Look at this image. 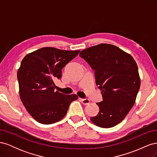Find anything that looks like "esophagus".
Here are the masks:
<instances>
[{
	"label": "esophagus",
	"instance_id": "1",
	"mask_svg": "<svg viewBox=\"0 0 157 157\" xmlns=\"http://www.w3.org/2000/svg\"><path fill=\"white\" fill-rule=\"evenodd\" d=\"M80 100L82 102V104H84V105H88V104H89L90 102V101L88 99H80Z\"/></svg>",
	"mask_w": 157,
	"mask_h": 157
}]
</instances>
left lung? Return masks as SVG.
<instances>
[{
  "label": "left lung",
  "instance_id": "left-lung-1",
  "mask_svg": "<svg viewBox=\"0 0 157 157\" xmlns=\"http://www.w3.org/2000/svg\"><path fill=\"white\" fill-rule=\"evenodd\" d=\"M83 58L94 71L103 101L99 111L90 118L98 126L111 128L120 123L134 105L140 88L138 68L132 56L117 46L100 44L82 50Z\"/></svg>",
  "mask_w": 157,
  "mask_h": 157
}]
</instances>
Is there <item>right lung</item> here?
<instances>
[{
    "label": "right lung",
    "instance_id": "1",
    "mask_svg": "<svg viewBox=\"0 0 157 157\" xmlns=\"http://www.w3.org/2000/svg\"><path fill=\"white\" fill-rule=\"evenodd\" d=\"M79 52L45 47L26 55L21 61L17 75L20 96L37 122L50 124L60 121L70 103L77 99L75 94L56 91L54 80L61 78V69Z\"/></svg>",
    "mask_w": 157,
    "mask_h": 157
}]
</instances>
